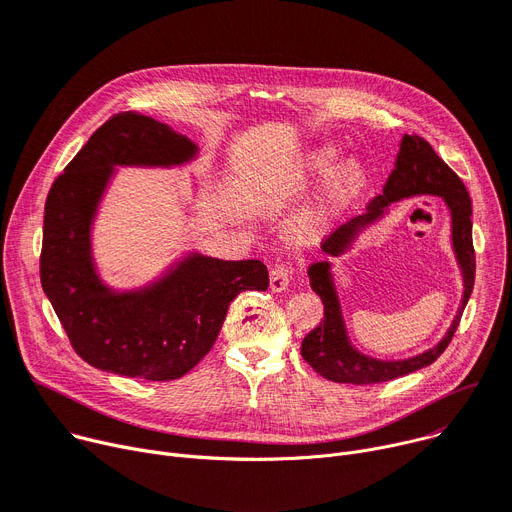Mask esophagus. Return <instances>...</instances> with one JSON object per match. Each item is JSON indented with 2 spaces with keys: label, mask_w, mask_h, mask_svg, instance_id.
Returning <instances> with one entry per match:
<instances>
[{
  "label": "esophagus",
  "mask_w": 512,
  "mask_h": 512,
  "mask_svg": "<svg viewBox=\"0 0 512 512\" xmlns=\"http://www.w3.org/2000/svg\"><path fill=\"white\" fill-rule=\"evenodd\" d=\"M292 269L288 265H276L269 271V288L271 292H284L290 284Z\"/></svg>",
  "instance_id": "esophagus-1"
}]
</instances>
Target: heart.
<instances>
[{
    "label": "heart",
    "instance_id": "1",
    "mask_svg": "<svg viewBox=\"0 0 512 512\" xmlns=\"http://www.w3.org/2000/svg\"><path fill=\"white\" fill-rule=\"evenodd\" d=\"M335 162H337V150L331 146H321L300 162L298 175L302 179L323 177L331 173ZM362 185H364V168L358 160H348L344 164H339L327 181V191L319 206L302 212L292 222L290 234L294 236V241L313 243L319 236V232L323 230L327 218L337 214L350 199H354L362 189Z\"/></svg>",
    "mask_w": 512,
    "mask_h": 512
}]
</instances>
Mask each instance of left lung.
<instances>
[{
  "mask_svg": "<svg viewBox=\"0 0 512 512\" xmlns=\"http://www.w3.org/2000/svg\"><path fill=\"white\" fill-rule=\"evenodd\" d=\"M414 195H436L442 197L451 210L453 222V251L457 255V263L463 274V300L453 319L447 335L440 342L407 360H377L360 354L352 344L346 331V323L342 317V306L335 292L331 263L317 261L309 267L311 288L321 296L325 317L309 335L302 339L300 354L309 362L315 372L333 383H350V385H372L393 381L405 374L416 372L428 364H432L442 352L447 350L451 339L461 321L465 304L471 296L475 282V251L471 238V199L463 185V181L438 158L432 146L420 138V135H403L399 144V154L395 160L393 173L389 175L383 193L368 203V210L362 216H356L348 224L339 226L325 243L321 245L323 253L331 257H339L350 249L354 238L360 230H364L374 220H379L393 201L414 197Z\"/></svg>",
  "mask_w": 512,
  "mask_h": 512,
  "instance_id": "obj_1",
  "label": "left lung"
}]
</instances>
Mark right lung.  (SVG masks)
<instances>
[{
  "label": "right lung",
  "mask_w": 512,
  "mask_h": 512,
  "mask_svg": "<svg viewBox=\"0 0 512 512\" xmlns=\"http://www.w3.org/2000/svg\"><path fill=\"white\" fill-rule=\"evenodd\" d=\"M195 154L197 146L168 125L117 113L90 135L47 195L41 284L72 348L94 368L144 381L179 379L212 350L228 304L269 286L259 259L199 253L142 290L115 292L98 278L90 228L113 166H177Z\"/></svg>",
  "instance_id": "obj_1"
}]
</instances>
